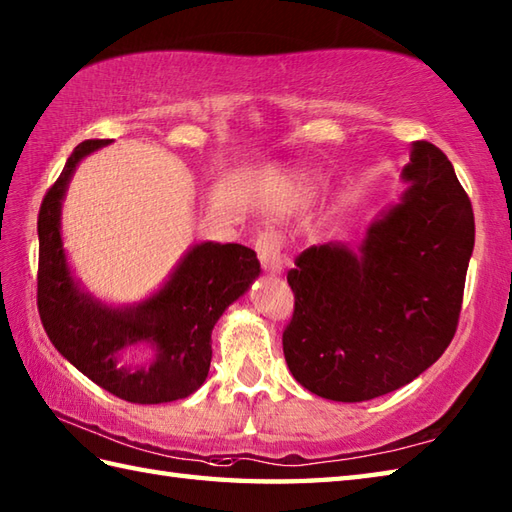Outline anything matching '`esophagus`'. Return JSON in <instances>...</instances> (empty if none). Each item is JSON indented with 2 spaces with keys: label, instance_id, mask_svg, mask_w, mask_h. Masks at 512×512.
Listing matches in <instances>:
<instances>
[{
  "label": "esophagus",
  "instance_id": "34e87169",
  "mask_svg": "<svg viewBox=\"0 0 512 512\" xmlns=\"http://www.w3.org/2000/svg\"><path fill=\"white\" fill-rule=\"evenodd\" d=\"M255 250L262 268L273 275L284 273V237L277 231H264L257 235Z\"/></svg>",
  "mask_w": 512,
  "mask_h": 512
}]
</instances>
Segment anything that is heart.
<instances>
[{"mask_svg":"<svg viewBox=\"0 0 512 512\" xmlns=\"http://www.w3.org/2000/svg\"><path fill=\"white\" fill-rule=\"evenodd\" d=\"M310 193H312V184H310V180H301V182H299V189H297V200H299V202L308 200V198H310Z\"/></svg>","mask_w":512,"mask_h":512,"instance_id":"1","label":"heart"}]
</instances>
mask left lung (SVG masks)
Segmentation results:
<instances>
[{
	"instance_id": "1",
	"label": "left lung",
	"mask_w": 512,
	"mask_h": 512,
	"mask_svg": "<svg viewBox=\"0 0 512 512\" xmlns=\"http://www.w3.org/2000/svg\"><path fill=\"white\" fill-rule=\"evenodd\" d=\"M400 200L356 248L312 246L288 284L295 314L284 356L297 383L336 402H363L418 378L458 328L475 244L469 195L442 151L418 140Z\"/></svg>"
}]
</instances>
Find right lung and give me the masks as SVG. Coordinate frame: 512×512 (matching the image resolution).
I'll list each match as a JSON object with an SVG mask.
<instances>
[{
  "label": "right lung",
  "instance_id": "add662e5",
  "mask_svg": "<svg viewBox=\"0 0 512 512\" xmlns=\"http://www.w3.org/2000/svg\"><path fill=\"white\" fill-rule=\"evenodd\" d=\"M112 140L76 145L39 209L37 306L63 358L110 394L138 405L191 396L209 376L211 332L224 310L262 273L255 250L242 244H193L154 295L132 306H110L81 286L68 264L61 209L79 162ZM147 344L145 366L122 363L127 346Z\"/></svg>",
  "mask_w": 512,
  "mask_h": 512
}]
</instances>
